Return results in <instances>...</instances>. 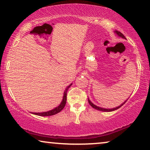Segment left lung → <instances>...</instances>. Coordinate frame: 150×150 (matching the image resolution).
I'll return each instance as SVG.
<instances>
[{"label":"left lung","mask_w":150,"mask_h":150,"mask_svg":"<svg viewBox=\"0 0 150 150\" xmlns=\"http://www.w3.org/2000/svg\"><path fill=\"white\" fill-rule=\"evenodd\" d=\"M115 32L116 33V34H117L118 36L122 37V38H123V39H125V37L124 35H123L121 32L118 31V30H115ZM127 101V99L124 102V103H122V105H120L119 107H117V108H113V109H104V108H99V107H97L96 105H95L94 104L92 103L90 101L89 99H88V102H89V103L90 104V105H91L92 108H93L94 109H97V110H99V111H105V112H109V111H114V110H116V109H119L120 108H121V107H122L123 105V104H125V102H126Z\"/></svg>","instance_id":"obj_1"}]
</instances>
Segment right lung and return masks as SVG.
I'll use <instances>...</instances> for the list:
<instances>
[{
  "label": "right lung",
  "mask_w": 150,
  "mask_h": 150,
  "mask_svg": "<svg viewBox=\"0 0 150 150\" xmlns=\"http://www.w3.org/2000/svg\"><path fill=\"white\" fill-rule=\"evenodd\" d=\"M72 84H71L70 85H69V86L67 87V89H65V92H64V96H63V101L61 102V103L59 105L58 107H57L56 108H54L53 109H52L51 111H47V112H43V113H34L33 114H35V115H39V116H50V115H55V114L58 113L60 112V111L62 110V109L65 108V104H66V101H67V93L68 91V89L70 87L71 85Z\"/></svg>",
  "instance_id": "add662e5"
}]
</instances>
